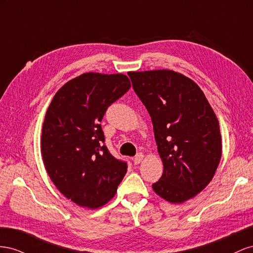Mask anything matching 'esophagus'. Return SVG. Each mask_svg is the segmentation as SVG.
<instances>
[{"instance_id": "obj_1", "label": "esophagus", "mask_w": 253, "mask_h": 253, "mask_svg": "<svg viewBox=\"0 0 253 253\" xmlns=\"http://www.w3.org/2000/svg\"><path fill=\"white\" fill-rule=\"evenodd\" d=\"M144 159V155L143 154H138L134 158H133V163L136 165V164H140Z\"/></svg>"}]
</instances>
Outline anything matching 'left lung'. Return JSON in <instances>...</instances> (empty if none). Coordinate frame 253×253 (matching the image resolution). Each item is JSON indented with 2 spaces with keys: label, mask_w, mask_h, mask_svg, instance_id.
<instances>
[{
  "label": "left lung",
  "mask_w": 253,
  "mask_h": 253,
  "mask_svg": "<svg viewBox=\"0 0 253 253\" xmlns=\"http://www.w3.org/2000/svg\"><path fill=\"white\" fill-rule=\"evenodd\" d=\"M151 117L163 174L155 193L170 204L196 196L213 179L221 158L217 118L199 85L171 70L128 72Z\"/></svg>",
  "instance_id": "left-lung-1"
}]
</instances>
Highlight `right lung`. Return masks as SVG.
Segmentation results:
<instances>
[{
  "label": "right lung",
  "mask_w": 253,
  "mask_h": 253,
  "mask_svg": "<svg viewBox=\"0 0 253 253\" xmlns=\"http://www.w3.org/2000/svg\"><path fill=\"white\" fill-rule=\"evenodd\" d=\"M131 84L124 74L89 72L71 79L50 102L41 133V155L58 191L76 205L97 209L114 197L127 163L104 145V114Z\"/></svg>",
  "instance_id": "right-lung-1"
}]
</instances>
